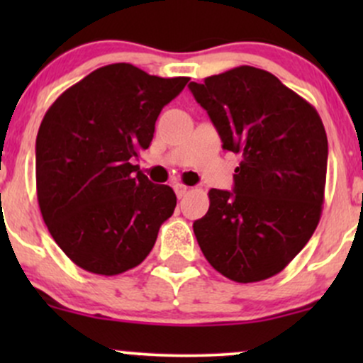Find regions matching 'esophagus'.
Wrapping results in <instances>:
<instances>
[{
    "label": "esophagus",
    "instance_id": "esophagus-1",
    "mask_svg": "<svg viewBox=\"0 0 363 363\" xmlns=\"http://www.w3.org/2000/svg\"><path fill=\"white\" fill-rule=\"evenodd\" d=\"M174 191H176L177 198H184V196L187 194V191H189V187L181 184V182H176V184H174Z\"/></svg>",
    "mask_w": 363,
    "mask_h": 363
}]
</instances>
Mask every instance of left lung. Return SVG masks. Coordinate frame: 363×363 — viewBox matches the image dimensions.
Instances as JSON below:
<instances>
[{
	"instance_id": "obj_1",
	"label": "left lung",
	"mask_w": 363,
	"mask_h": 363,
	"mask_svg": "<svg viewBox=\"0 0 363 363\" xmlns=\"http://www.w3.org/2000/svg\"><path fill=\"white\" fill-rule=\"evenodd\" d=\"M223 148L242 157L234 191L210 189L193 223L199 247L228 280L272 278L302 251L324 203L328 136L318 111L274 74L239 66L189 83Z\"/></svg>"
}]
</instances>
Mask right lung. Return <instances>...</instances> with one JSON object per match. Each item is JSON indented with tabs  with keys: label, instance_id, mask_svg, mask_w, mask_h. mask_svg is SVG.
I'll use <instances>...</instances> for the list:
<instances>
[{
	"label": "right lung",
	"instance_id": "add662e5",
	"mask_svg": "<svg viewBox=\"0 0 363 363\" xmlns=\"http://www.w3.org/2000/svg\"><path fill=\"white\" fill-rule=\"evenodd\" d=\"M187 82L116 62L62 91L45 112L35 141L37 199L49 234L85 272L114 277L138 266L172 216V187L150 182L131 162Z\"/></svg>",
	"mask_w": 363,
	"mask_h": 363
}]
</instances>
